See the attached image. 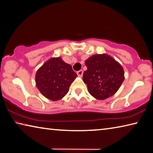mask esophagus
<instances>
[{"label":"esophagus","instance_id":"34e87169","mask_svg":"<svg viewBox=\"0 0 153 153\" xmlns=\"http://www.w3.org/2000/svg\"><path fill=\"white\" fill-rule=\"evenodd\" d=\"M76 73H77V74H78V76H82V74H83V71H82V70H80V71L77 72Z\"/></svg>","mask_w":153,"mask_h":153}]
</instances>
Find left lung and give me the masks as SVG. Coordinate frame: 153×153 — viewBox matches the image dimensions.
<instances>
[{
  "instance_id": "1",
  "label": "left lung",
  "mask_w": 153,
  "mask_h": 153,
  "mask_svg": "<svg viewBox=\"0 0 153 153\" xmlns=\"http://www.w3.org/2000/svg\"><path fill=\"white\" fill-rule=\"evenodd\" d=\"M87 70L83 79L89 93L97 100H105L115 94L125 79L121 65L107 54H97L85 61Z\"/></svg>"
}]
</instances>
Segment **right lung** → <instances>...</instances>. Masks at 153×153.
Returning a JSON list of instances; mask_svg holds the SVG:
<instances>
[{
	"instance_id": "1",
	"label": "right lung",
	"mask_w": 153,
	"mask_h": 153,
	"mask_svg": "<svg viewBox=\"0 0 153 153\" xmlns=\"http://www.w3.org/2000/svg\"><path fill=\"white\" fill-rule=\"evenodd\" d=\"M76 76L71 65L59 57H52L37 71L35 82L42 96L57 101L66 96Z\"/></svg>"
}]
</instances>
